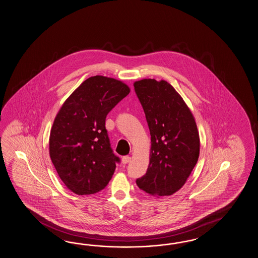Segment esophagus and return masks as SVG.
Segmentation results:
<instances>
[{
    "label": "esophagus",
    "instance_id": "esophagus-1",
    "mask_svg": "<svg viewBox=\"0 0 258 258\" xmlns=\"http://www.w3.org/2000/svg\"><path fill=\"white\" fill-rule=\"evenodd\" d=\"M130 161H131V157H130V156H124V157L122 158V162H123L124 164L128 163Z\"/></svg>",
    "mask_w": 258,
    "mask_h": 258
}]
</instances>
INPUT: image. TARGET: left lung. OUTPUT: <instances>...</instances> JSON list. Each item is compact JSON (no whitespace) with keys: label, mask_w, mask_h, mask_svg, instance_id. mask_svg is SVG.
Here are the masks:
<instances>
[{"label":"left lung","mask_w":258,"mask_h":258,"mask_svg":"<svg viewBox=\"0 0 258 258\" xmlns=\"http://www.w3.org/2000/svg\"><path fill=\"white\" fill-rule=\"evenodd\" d=\"M133 85L151 135L149 166L136 184L148 195H172L185 184L199 158L195 117L167 82L145 79Z\"/></svg>","instance_id":"left-lung-1"}]
</instances>
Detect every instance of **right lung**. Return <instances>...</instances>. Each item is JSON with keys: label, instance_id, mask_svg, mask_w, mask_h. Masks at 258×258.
Returning a JSON list of instances; mask_svg holds the SVG:
<instances>
[{"label": "right lung", "instance_id": "1", "mask_svg": "<svg viewBox=\"0 0 258 258\" xmlns=\"http://www.w3.org/2000/svg\"><path fill=\"white\" fill-rule=\"evenodd\" d=\"M130 91L115 79L90 77L57 113L49 156L61 180L74 194H97L111 180L120 159L111 149L105 120Z\"/></svg>", "mask_w": 258, "mask_h": 258}]
</instances>
